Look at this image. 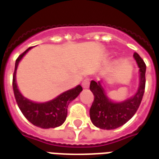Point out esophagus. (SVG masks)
<instances>
[{
  "label": "esophagus",
  "instance_id": "obj_1",
  "mask_svg": "<svg viewBox=\"0 0 159 159\" xmlns=\"http://www.w3.org/2000/svg\"><path fill=\"white\" fill-rule=\"evenodd\" d=\"M82 85V87H83V88H88L90 86V80L88 79V78L83 80Z\"/></svg>",
  "mask_w": 159,
  "mask_h": 159
}]
</instances>
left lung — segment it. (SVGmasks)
I'll return each mask as SVG.
<instances>
[{
  "label": "left lung",
  "instance_id": "1",
  "mask_svg": "<svg viewBox=\"0 0 159 159\" xmlns=\"http://www.w3.org/2000/svg\"><path fill=\"white\" fill-rule=\"evenodd\" d=\"M139 67V86L130 97L121 102L111 100L102 82L92 80L90 90L94 95V102L90 109V119L96 127L102 129H115L128 122L138 110L145 88L146 65L137 53L133 55Z\"/></svg>",
  "mask_w": 159,
  "mask_h": 159
}]
</instances>
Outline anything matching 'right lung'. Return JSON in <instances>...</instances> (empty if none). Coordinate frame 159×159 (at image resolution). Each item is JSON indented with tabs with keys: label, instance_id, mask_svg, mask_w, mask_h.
Listing matches in <instances>:
<instances>
[{
	"label": "right lung",
	"instance_id": "1",
	"mask_svg": "<svg viewBox=\"0 0 159 159\" xmlns=\"http://www.w3.org/2000/svg\"><path fill=\"white\" fill-rule=\"evenodd\" d=\"M33 47L27 48L16 61L13 75L14 94L19 108L30 123L42 129L56 128L64 123L67 116V106L70 102L78 97L82 91V87L81 85H77L74 88L67 90L57 97L45 102H33L24 97L17 86L16 71L21 59Z\"/></svg>",
	"mask_w": 159,
	"mask_h": 159
}]
</instances>
